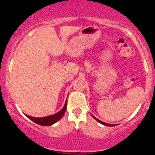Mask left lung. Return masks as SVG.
I'll list each match as a JSON object with an SVG mask.
<instances>
[{
    "label": "left lung",
    "instance_id": "obj_1",
    "mask_svg": "<svg viewBox=\"0 0 155 155\" xmlns=\"http://www.w3.org/2000/svg\"><path fill=\"white\" fill-rule=\"evenodd\" d=\"M92 116H93V118H94L95 120H96V121H97L99 123H101V124H104V125H105V126H109V127H112V126H115V125H113V124H107V123H105V122H103V121H100L99 119H97V118H95L94 116V115H92Z\"/></svg>",
    "mask_w": 155,
    "mask_h": 155
}]
</instances>
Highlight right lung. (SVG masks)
<instances>
[{"mask_svg": "<svg viewBox=\"0 0 155 155\" xmlns=\"http://www.w3.org/2000/svg\"><path fill=\"white\" fill-rule=\"evenodd\" d=\"M67 103H68V99H67L66 103H65L64 107L62 108L58 112L54 114V115H48V116H46V117H42V118H34V117H31L28 115H26V116H27L28 118H30L31 121L35 122L36 124H40V125H43V126L52 125L53 124H54V123L57 122L58 121H59V120L62 118L64 114L65 113V111H66V109H67Z\"/></svg>", "mask_w": 155, "mask_h": 155, "instance_id": "1", "label": "right lung"}]
</instances>
